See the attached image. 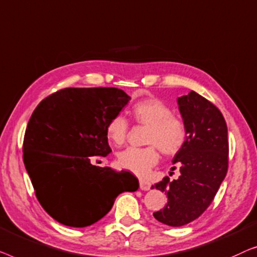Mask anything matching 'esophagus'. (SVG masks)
I'll return each mask as SVG.
<instances>
[{"label": "esophagus", "mask_w": 257, "mask_h": 257, "mask_svg": "<svg viewBox=\"0 0 257 257\" xmlns=\"http://www.w3.org/2000/svg\"><path fill=\"white\" fill-rule=\"evenodd\" d=\"M151 187V184L148 182V180H144V179H141L140 180V189L142 191H148L150 190Z\"/></svg>", "instance_id": "34e87169"}]
</instances>
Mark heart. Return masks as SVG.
I'll return each instance as SVG.
<instances>
[{"instance_id": "obj_1", "label": "heart", "mask_w": 257, "mask_h": 257, "mask_svg": "<svg viewBox=\"0 0 257 257\" xmlns=\"http://www.w3.org/2000/svg\"><path fill=\"white\" fill-rule=\"evenodd\" d=\"M130 116L137 124L147 125L144 148L130 147L117 155L116 163L121 169L137 176H146L157 164L158 149L166 156H173L183 149L187 142V127L182 117L172 113L164 101L148 96L134 102L130 107ZM128 133V121L121 115L108 121L106 134L114 146H121Z\"/></svg>"}]
</instances>
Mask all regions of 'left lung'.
Instances as JSON below:
<instances>
[{
  "instance_id": "obj_1",
  "label": "left lung",
  "mask_w": 257,
  "mask_h": 257,
  "mask_svg": "<svg viewBox=\"0 0 257 257\" xmlns=\"http://www.w3.org/2000/svg\"><path fill=\"white\" fill-rule=\"evenodd\" d=\"M178 104L189 132L172 161L180 176L172 182L165 177L151 187L168 197V204L154 216L171 227L192 222L212 204L228 170L229 153L226 121L215 104L194 91L178 97Z\"/></svg>"
}]
</instances>
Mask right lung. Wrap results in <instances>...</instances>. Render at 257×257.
<instances>
[{
	"instance_id": "1",
	"label": "right lung",
	"mask_w": 257,
	"mask_h": 257,
	"mask_svg": "<svg viewBox=\"0 0 257 257\" xmlns=\"http://www.w3.org/2000/svg\"><path fill=\"white\" fill-rule=\"evenodd\" d=\"M130 97L115 87L63 88L43 99L23 141V161L39 204L58 222L91 226L118 194L139 189L129 171L92 161L111 153L106 127Z\"/></svg>"
}]
</instances>
